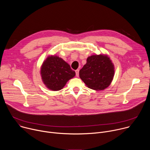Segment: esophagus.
<instances>
[{
    "label": "esophagus",
    "instance_id": "1",
    "mask_svg": "<svg viewBox=\"0 0 150 150\" xmlns=\"http://www.w3.org/2000/svg\"><path fill=\"white\" fill-rule=\"evenodd\" d=\"M75 73H76V76L77 77H78L79 76V69H76L75 71Z\"/></svg>",
    "mask_w": 150,
    "mask_h": 150
}]
</instances>
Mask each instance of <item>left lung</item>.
<instances>
[{
	"mask_svg": "<svg viewBox=\"0 0 150 150\" xmlns=\"http://www.w3.org/2000/svg\"><path fill=\"white\" fill-rule=\"evenodd\" d=\"M115 74V67L105 54L89 56L79 71V77L87 86L96 91L103 90L110 85Z\"/></svg>",
	"mask_w": 150,
	"mask_h": 150,
	"instance_id": "1",
	"label": "left lung"
}]
</instances>
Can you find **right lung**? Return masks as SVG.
<instances>
[{"label": "right lung", "mask_w": 150, "mask_h": 150, "mask_svg": "<svg viewBox=\"0 0 150 150\" xmlns=\"http://www.w3.org/2000/svg\"><path fill=\"white\" fill-rule=\"evenodd\" d=\"M40 74L47 88L59 91L75 76V72L62 58L57 56H49L42 64Z\"/></svg>", "instance_id": "obj_1"}]
</instances>
